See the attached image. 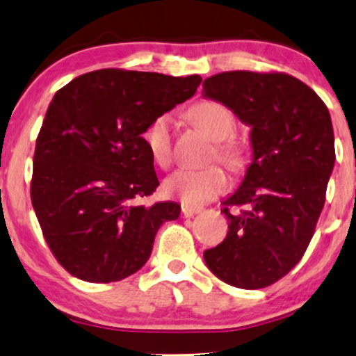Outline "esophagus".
Masks as SVG:
<instances>
[{
	"label": "esophagus",
	"instance_id": "34e87169",
	"mask_svg": "<svg viewBox=\"0 0 356 356\" xmlns=\"http://www.w3.org/2000/svg\"><path fill=\"white\" fill-rule=\"evenodd\" d=\"M202 211V207L197 206H188V204H181V212L184 217H193Z\"/></svg>",
	"mask_w": 356,
	"mask_h": 356
}]
</instances>
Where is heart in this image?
<instances>
[{
	"mask_svg": "<svg viewBox=\"0 0 356 356\" xmlns=\"http://www.w3.org/2000/svg\"><path fill=\"white\" fill-rule=\"evenodd\" d=\"M189 120L197 128L216 140V155L232 170H240L245 165V150L235 140L227 139L235 129V118L232 111L218 102L206 100L189 110ZM172 116L160 115L147 126L144 143L147 145L154 162L167 167L172 160ZM228 186L225 172L217 165L206 168H178L165 179L163 188L170 197L179 199L188 206H202Z\"/></svg>",
	"mask_w": 356,
	"mask_h": 356,
	"instance_id": "heart-1",
	"label": "heart"
}]
</instances>
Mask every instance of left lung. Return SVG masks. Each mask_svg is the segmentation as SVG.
<instances>
[{"label": "left lung", "instance_id": "left-lung-1", "mask_svg": "<svg viewBox=\"0 0 356 356\" xmlns=\"http://www.w3.org/2000/svg\"><path fill=\"white\" fill-rule=\"evenodd\" d=\"M202 97L250 126L252 150L223 201L227 238L204 261L228 285L262 289L293 269L313 238L335 162L332 121L313 89L282 72H220L204 81Z\"/></svg>", "mask_w": 356, "mask_h": 356}]
</instances>
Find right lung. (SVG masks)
<instances>
[{"label": "right lung", "mask_w": 356, "mask_h": 356, "mask_svg": "<svg viewBox=\"0 0 356 356\" xmlns=\"http://www.w3.org/2000/svg\"><path fill=\"white\" fill-rule=\"evenodd\" d=\"M201 76L100 70L53 97L33 154L31 197L60 264L94 284L123 280L149 261L177 202L144 206L159 186L143 134L196 94Z\"/></svg>", "instance_id": "1"}]
</instances>
